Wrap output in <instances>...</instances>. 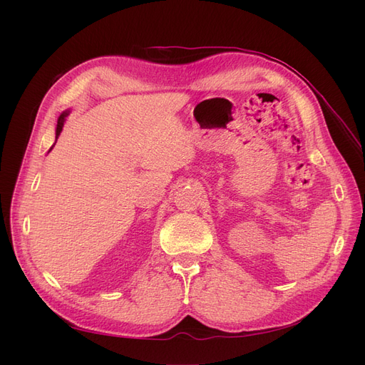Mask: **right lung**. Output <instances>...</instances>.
<instances>
[{
    "label": "right lung",
    "instance_id": "right-lung-1",
    "mask_svg": "<svg viewBox=\"0 0 365 365\" xmlns=\"http://www.w3.org/2000/svg\"><path fill=\"white\" fill-rule=\"evenodd\" d=\"M68 111H63L61 115H59V118H58V125H56V140H58V137L61 135V132H62V128H63V123H65V120H67V117H68ZM51 150V149H50Z\"/></svg>",
    "mask_w": 365,
    "mask_h": 365
}]
</instances>
